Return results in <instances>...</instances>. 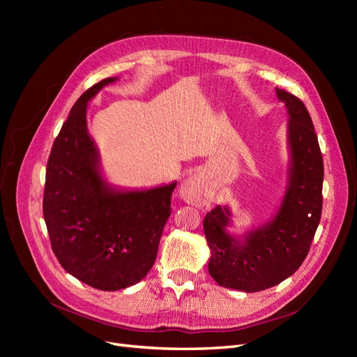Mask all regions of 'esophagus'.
I'll return each instance as SVG.
<instances>
[{
    "label": "esophagus",
    "mask_w": 357,
    "mask_h": 357,
    "mask_svg": "<svg viewBox=\"0 0 357 357\" xmlns=\"http://www.w3.org/2000/svg\"><path fill=\"white\" fill-rule=\"evenodd\" d=\"M199 190H201L199 180L197 177H189L185 183H183V186L180 189V195L185 201L193 202L197 201V197L199 198Z\"/></svg>",
    "instance_id": "obj_1"
}]
</instances>
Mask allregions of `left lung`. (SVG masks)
Segmentation results:
<instances>
[{"label": "left lung", "instance_id": "left-lung-1", "mask_svg": "<svg viewBox=\"0 0 357 357\" xmlns=\"http://www.w3.org/2000/svg\"><path fill=\"white\" fill-rule=\"evenodd\" d=\"M289 119L291 168L282 207L271 223L252 231L240 244L225 232L228 208L215 207L204 218L211 248L210 275L223 287L259 291L290 277L304 262L321 218L323 158L307 107L298 96L277 89Z\"/></svg>", "mask_w": 357, "mask_h": 357}]
</instances>
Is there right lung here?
Instances as JSON below:
<instances>
[{
	"label": "right lung",
	"instance_id": "1",
	"mask_svg": "<svg viewBox=\"0 0 357 357\" xmlns=\"http://www.w3.org/2000/svg\"><path fill=\"white\" fill-rule=\"evenodd\" d=\"M107 77L75 101L52 146L43 215L62 268L100 290L132 286L153 266L176 183L114 192L98 172V152L86 128V107Z\"/></svg>",
	"mask_w": 357,
	"mask_h": 357
}]
</instances>
